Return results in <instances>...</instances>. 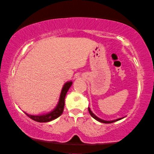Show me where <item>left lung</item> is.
<instances>
[{
	"label": "left lung",
	"mask_w": 154,
	"mask_h": 154,
	"mask_svg": "<svg viewBox=\"0 0 154 154\" xmlns=\"http://www.w3.org/2000/svg\"><path fill=\"white\" fill-rule=\"evenodd\" d=\"M88 110H89V114L91 115V117H92L93 118H94V119H95V120H97V121H98V122H101V123H113V122H117V121H119V120L122 119H123V118L125 117H124L119 118V119H115V120H112V121H106V120L102 119H100V118L97 117L96 115H95V114H94V113L92 112V111H91V109H90V108H89V107H88Z\"/></svg>",
	"instance_id": "obj_1"
}]
</instances>
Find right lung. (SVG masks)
<instances>
[{
    "mask_svg": "<svg viewBox=\"0 0 154 154\" xmlns=\"http://www.w3.org/2000/svg\"><path fill=\"white\" fill-rule=\"evenodd\" d=\"M73 82L72 81H67L64 84L63 88L61 89V92H60L59 102L57 103L56 106L53 110H51L50 112H48V113H45L43 115H30L28 113L24 112L28 117L31 118L32 120L35 121V122L43 123V122H48L50 121H52L55 119H57L62 115L64 109V106H65V98L66 96V94L68 91V90L72 86Z\"/></svg>",
    "mask_w": 154,
    "mask_h": 154,
    "instance_id": "1",
    "label": "right lung"
}]
</instances>
